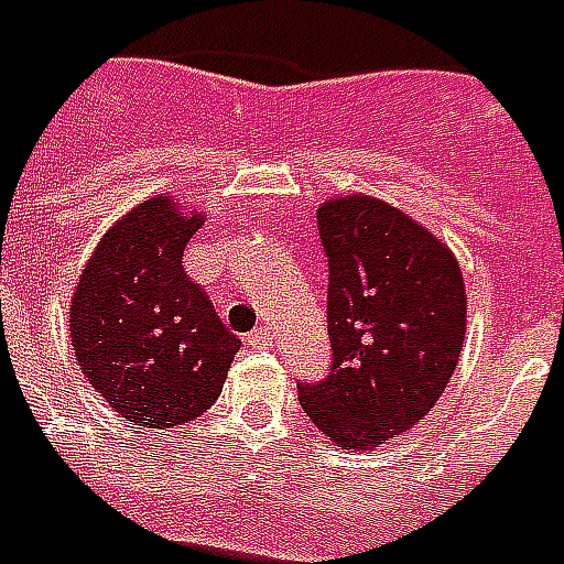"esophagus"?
Returning <instances> with one entry per match:
<instances>
[{
    "label": "esophagus",
    "mask_w": 564,
    "mask_h": 564,
    "mask_svg": "<svg viewBox=\"0 0 564 564\" xmlns=\"http://www.w3.org/2000/svg\"><path fill=\"white\" fill-rule=\"evenodd\" d=\"M246 343H249V346H273V330L267 325L258 327V330H251L249 337H246Z\"/></svg>",
    "instance_id": "esophagus-1"
}]
</instances>
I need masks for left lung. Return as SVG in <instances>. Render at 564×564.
Listing matches in <instances>:
<instances>
[{
	"mask_svg": "<svg viewBox=\"0 0 564 564\" xmlns=\"http://www.w3.org/2000/svg\"><path fill=\"white\" fill-rule=\"evenodd\" d=\"M327 258L325 379L297 401L327 441L373 449L416 425L453 377L465 339V279L453 251L389 203L339 197L318 215Z\"/></svg>",
	"mask_w": 564,
	"mask_h": 564,
	"instance_id": "1",
	"label": "left lung"
}]
</instances>
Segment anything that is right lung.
<instances>
[{
	"label": "right lung",
	"mask_w": 564,
	"mask_h": 564,
	"mask_svg": "<svg viewBox=\"0 0 564 564\" xmlns=\"http://www.w3.org/2000/svg\"><path fill=\"white\" fill-rule=\"evenodd\" d=\"M199 215L151 197L111 227L78 279L69 334L90 386L154 434L218 401L239 339L182 267Z\"/></svg>",
	"instance_id": "add662e5"
}]
</instances>
